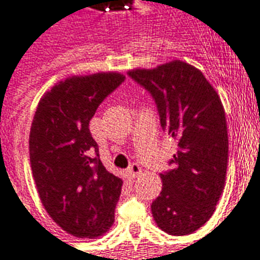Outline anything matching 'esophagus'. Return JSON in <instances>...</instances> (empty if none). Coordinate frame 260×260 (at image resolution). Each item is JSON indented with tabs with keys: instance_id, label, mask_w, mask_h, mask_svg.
Returning <instances> with one entry per match:
<instances>
[{
	"instance_id": "1",
	"label": "esophagus",
	"mask_w": 260,
	"mask_h": 260,
	"mask_svg": "<svg viewBox=\"0 0 260 260\" xmlns=\"http://www.w3.org/2000/svg\"><path fill=\"white\" fill-rule=\"evenodd\" d=\"M141 174V168H140V165L138 164H133L130 165V168L127 169V177L130 180L136 179Z\"/></svg>"
}]
</instances>
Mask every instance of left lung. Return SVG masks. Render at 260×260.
I'll use <instances>...</instances> for the list:
<instances>
[{
  "label": "left lung",
  "mask_w": 260,
  "mask_h": 260,
  "mask_svg": "<svg viewBox=\"0 0 260 260\" xmlns=\"http://www.w3.org/2000/svg\"><path fill=\"white\" fill-rule=\"evenodd\" d=\"M127 73L151 92L162 130L177 141L173 168L160 173L164 187L151 205L153 220L172 236L191 234L213 215L226 181L229 136L220 96L183 60Z\"/></svg>",
  "instance_id": "obj_1"
}]
</instances>
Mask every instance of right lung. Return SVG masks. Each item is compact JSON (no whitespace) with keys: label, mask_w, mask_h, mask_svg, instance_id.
I'll return each instance as SVG.
<instances>
[{"label":"right lung","mask_w":260,"mask_h":260,"mask_svg":"<svg viewBox=\"0 0 260 260\" xmlns=\"http://www.w3.org/2000/svg\"><path fill=\"white\" fill-rule=\"evenodd\" d=\"M123 81L117 72L58 81L40 100L31 122L30 165L41 204L62 230L79 238L104 236L115 221L123 181L100 160L88 124Z\"/></svg>","instance_id":"add662e5"}]
</instances>
